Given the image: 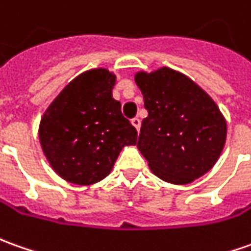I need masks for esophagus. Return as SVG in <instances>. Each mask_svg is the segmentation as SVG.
Returning a JSON list of instances; mask_svg holds the SVG:
<instances>
[{
  "label": "esophagus",
  "instance_id": "esophagus-1",
  "mask_svg": "<svg viewBox=\"0 0 251 251\" xmlns=\"http://www.w3.org/2000/svg\"><path fill=\"white\" fill-rule=\"evenodd\" d=\"M132 125L137 129V132L140 130V126H141V121L139 118H133L132 119Z\"/></svg>",
  "mask_w": 251,
  "mask_h": 251
}]
</instances>
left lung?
Wrapping results in <instances>:
<instances>
[{"instance_id":"obj_1","label":"left lung","mask_w":251,"mask_h":251,"mask_svg":"<svg viewBox=\"0 0 251 251\" xmlns=\"http://www.w3.org/2000/svg\"><path fill=\"white\" fill-rule=\"evenodd\" d=\"M134 81L148 111L137 148L152 173L178 185L207 173L226 139V118L214 100L191 78L169 67L139 71Z\"/></svg>"}]
</instances>
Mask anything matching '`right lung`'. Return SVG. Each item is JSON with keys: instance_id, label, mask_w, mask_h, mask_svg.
<instances>
[{"instance_id": "add662e5", "label": "right lung", "mask_w": 251, "mask_h": 251, "mask_svg": "<svg viewBox=\"0 0 251 251\" xmlns=\"http://www.w3.org/2000/svg\"><path fill=\"white\" fill-rule=\"evenodd\" d=\"M114 85L115 75L105 68L85 71L61 90L41 118L42 151L68 183H99L111 173L122 148L137 141V130L112 97Z\"/></svg>"}]
</instances>
